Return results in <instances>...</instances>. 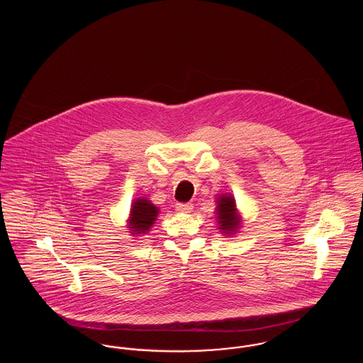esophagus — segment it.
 <instances>
[{
  "mask_svg": "<svg viewBox=\"0 0 363 363\" xmlns=\"http://www.w3.org/2000/svg\"><path fill=\"white\" fill-rule=\"evenodd\" d=\"M193 209V206L190 203H178L177 204V211L179 212H184V213H189Z\"/></svg>",
  "mask_w": 363,
  "mask_h": 363,
  "instance_id": "34e87169",
  "label": "esophagus"
}]
</instances>
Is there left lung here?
<instances>
[{
    "instance_id": "left-lung-1",
    "label": "left lung",
    "mask_w": 363,
    "mask_h": 363,
    "mask_svg": "<svg viewBox=\"0 0 363 363\" xmlns=\"http://www.w3.org/2000/svg\"><path fill=\"white\" fill-rule=\"evenodd\" d=\"M215 213L218 230L225 237H233L241 230V212L237 208V203L233 194L223 193L216 197Z\"/></svg>"
}]
</instances>
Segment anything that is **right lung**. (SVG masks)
<instances>
[{
  "label": "right lung",
  "mask_w": 363,
  "mask_h": 363,
  "mask_svg": "<svg viewBox=\"0 0 363 363\" xmlns=\"http://www.w3.org/2000/svg\"><path fill=\"white\" fill-rule=\"evenodd\" d=\"M159 208L152 204L147 197H138L130 204L129 218L126 220L128 230L132 237H140L148 233L155 225L156 218L159 215Z\"/></svg>",
  "instance_id": "1"
}]
</instances>
